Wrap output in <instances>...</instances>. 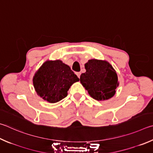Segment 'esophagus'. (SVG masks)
I'll return each mask as SVG.
<instances>
[{
	"label": "esophagus",
	"mask_w": 153,
	"mask_h": 153,
	"mask_svg": "<svg viewBox=\"0 0 153 153\" xmlns=\"http://www.w3.org/2000/svg\"><path fill=\"white\" fill-rule=\"evenodd\" d=\"M76 75H77V76L79 78V77H80V75H81V73H80V72H77Z\"/></svg>",
	"instance_id": "obj_1"
}]
</instances>
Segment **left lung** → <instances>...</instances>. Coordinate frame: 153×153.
I'll return each mask as SVG.
<instances>
[{
	"label": "left lung",
	"instance_id": "obj_1",
	"mask_svg": "<svg viewBox=\"0 0 153 153\" xmlns=\"http://www.w3.org/2000/svg\"><path fill=\"white\" fill-rule=\"evenodd\" d=\"M86 71L80 76V82L91 98L104 101L114 96L119 82L112 65L105 60L92 59L85 63Z\"/></svg>",
	"mask_w": 153,
	"mask_h": 153
}]
</instances>
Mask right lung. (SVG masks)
I'll list each match as a JSON object with an SVG mask.
<instances>
[{
  "label": "right lung",
  "instance_id": "1",
  "mask_svg": "<svg viewBox=\"0 0 153 153\" xmlns=\"http://www.w3.org/2000/svg\"><path fill=\"white\" fill-rule=\"evenodd\" d=\"M79 79L62 61L48 60L35 72L33 86L37 95L49 103H56L68 96V91Z\"/></svg>",
  "mask_w": 153,
  "mask_h": 153
}]
</instances>
